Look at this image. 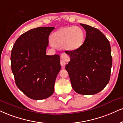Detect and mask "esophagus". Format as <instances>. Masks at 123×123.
Instances as JSON below:
<instances>
[{
    "label": "esophagus",
    "instance_id": "esophagus-1",
    "mask_svg": "<svg viewBox=\"0 0 123 123\" xmlns=\"http://www.w3.org/2000/svg\"><path fill=\"white\" fill-rule=\"evenodd\" d=\"M61 57L62 60H60V65H61L62 67H64L66 66V61H68L69 60V57L68 56V55L67 54H65V53H63V54H61Z\"/></svg>",
    "mask_w": 123,
    "mask_h": 123
}]
</instances>
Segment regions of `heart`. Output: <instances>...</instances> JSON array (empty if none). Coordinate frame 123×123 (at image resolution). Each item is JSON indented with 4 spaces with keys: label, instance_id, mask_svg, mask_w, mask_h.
I'll return each instance as SVG.
<instances>
[{
    "label": "heart",
    "instance_id": "obj_1",
    "mask_svg": "<svg viewBox=\"0 0 123 123\" xmlns=\"http://www.w3.org/2000/svg\"><path fill=\"white\" fill-rule=\"evenodd\" d=\"M84 34L81 28L76 26L67 27L55 32L52 35V41L55 45H63L65 49L74 51L83 44Z\"/></svg>",
    "mask_w": 123,
    "mask_h": 123
}]
</instances>
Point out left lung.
Segmentation results:
<instances>
[{
    "mask_svg": "<svg viewBox=\"0 0 123 123\" xmlns=\"http://www.w3.org/2000/svg\"><path fill=\"white\" fill-rule=\"evenodd\" d=\"M80 25L86 30V39L77 49L66 51L71 59L66 69L76 92L94 95L102 91L110 81L112 64L111 45L100 31Z\"/></svg>",
    "mask_w": 123,
    "mask_h": 123,
    "instance_id": "1",
    "label": "left lung"
}]
</instances>
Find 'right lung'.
Segmentation results:
<instances>
[{
	"label": "right lung",
	"instance_id": "1",
	"mask_svg": "<svg viewBox=\"0 0 123 123\" xmlns=\"http://www.w3.org/2000/svg\"><path fill=\"white\" fill-rule=\"evenodd\" d=\"M55 27L31 29L16 40L11 55L15 83L28 98L42 100L51 96L61 68L58 55H46L48 37Z\"/></svg>",
	"mask_w": 123,
	"mask_h": 123
}]
</instances>
